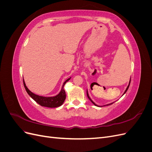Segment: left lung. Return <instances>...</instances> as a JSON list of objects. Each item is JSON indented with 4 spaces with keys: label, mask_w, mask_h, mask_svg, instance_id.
<instances>
[{
    "label": "left lung",
    "mask_w": 152,
    "mask_h": 152,
    "mask_svg": "<svg viewBox=\"0 0 152 152\" xmlns=\"http://www.w3.org/2000/svg\"><path fill=\"white\" fill-rule=\"evenodd\" d=\"M130 82H131V79H130V80H129V85H128V86L127 87V88H126V91H124V94H123V95L124 94H125L126 93V92H127V89H128V88H129V85H130ZM87 97H88V98L89 99V100L91 101V102H92V103H93L95 106H97V107H99V106L98 105H97V104H95L93 102V101H92V99L90 98V97H89V94H88V92H87ZM114 103V102H113ZM113 103H110V104H106V105H104V106H108V105H110V104H113Z\"/></svg>",
    "instance_id": "8db88e82"
}]
</instances>
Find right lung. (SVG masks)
<instances>
[{"label":"right lung","mask_w":152,"mask_h":152,"mask_svg":"<svg viewBox=\"0 0 152 152\" xmlns=\"http://www.w3.org/2000/svg\"><path fill=\"white\" fill-rule=\"evenodd\" d=\"M71 79V77L68 78L67 80H66L62 86L61 89L59 92V94L54 96H49V97H45V96H39L37 94H35L34 93H32L30 91L28 87H26L25 82L23 80V84L27 92V93L30 97L33 99L34 101L39 104L40 105L42 106V107H48V108H56L58 107H60L61 105L63 104V103L65 102L66 99V93L65 91L64 90V86L66 83L69 80Z\"/></svg>","instance_id":"1"}]
</instances>
